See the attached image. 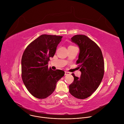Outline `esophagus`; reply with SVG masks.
Listing matches in <instances>:
<instances>
[{"instance_id": "34e87169", "label": "esophagus", "mask_w": 124, "mask_h": 124, "mask_svg": "<svg viewBox=\"0 0 124 124\" xmlns=\"http://www.w3.org/2000/svg\"><path fill=\"white\" fill-rule=\"evenodd\" d=\"M70 73H69V72H65V75H70Z\"/></svg>"}]
</instances>
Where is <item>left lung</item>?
Segmentation results:
<instances>
[{"instance_id": "obj_1", "label": "left lung", "mask_w": 124, "mask_h": 124, "mask_svg": "<svg viewBox=\"0 0 124 124\" xmlns=\"http://www.w3.org/2000/svg\"><path fill=\"white\" fill-rule=\"evenodd\" d=\"M72 42L78 45L80 52L77 64L81 72L79 78L72 76L74 80L69 85L70 94L76 98L84 99L90 97L99 86L104 72L102 52L92 40L83 35H76Z\"/></svg>"}]
</instances>
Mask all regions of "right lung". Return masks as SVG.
<instances>
[{
  "label": "right lung",
  "mask_w": 124,
  "mask_h": 124,
  "mask_svg": "<svg viewBox=\"0 0 124 124\" xmlns=\"http://www.w3.org/2000/svg\"><path fill=\"white\" fill-rule=\"evenodd\" d=\"M63 37L43 34L25 48L22 58V77L26 88L34 97L45 99L54 92L57 81L64 76L62 70L48 68Z\"/></svg>",
  "instance_id": "1"
}]
</instances>
